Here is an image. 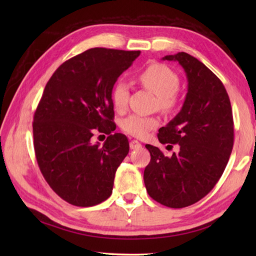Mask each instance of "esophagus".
Listing matches in <instances>:
<instances>
[{"mask_svg":"<svg viewBox=\"0 0 256 256\" xmlns=\"http://www.w3.org/2000/svg\"><path fill=\"white\" fill-rule=\"evenodd\" d=\"M130 148H131L132 150L140 148H142V144H140L138 140H132L131 142H130Z\"/></svg>","mask_w":256,"mask_h":256,"instance_id":"34e87169","label":"esophagus"}]
</instances>
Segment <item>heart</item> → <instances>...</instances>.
<instances>
[{"instance_id":"obj_1","label":"heart","mask_w":256,"mask_h":256,"mask_svg":"<svg viewBox=\"0 0 256 256\" xmlns=\"http://www.w3.org/2000/svg\"><path fill=\"white\" fill-rule=\"evenodd\" d=\"M138 82L145 89L156 96V106L164 113L175 112L180 106L178 74L164 64L154 62L138 74ZM112 102L118 111H123L128 102V86L118 80L113 86ZM160 121L155 116H143L132 114L122 120L121 128L135 138H144L152 130L158 126Z\"/></svg>"}]
</instances>
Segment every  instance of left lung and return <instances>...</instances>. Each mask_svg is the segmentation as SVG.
Listing matches in <instances>:
<instances>
[{"label":"left lung","mask_w":256,"mask_h":256,"mask_svg":"<svg viewBox=\"0 0 256 256\" xmlns=\"http://www.w3.org/2000/svg\"><path fill=\"white\" fill-rule=\"evenodd\" d=\"M162 59L182 64L188 92L180 112L157 134L162 144H178L179 152L166 156L146 144L150 162L144 182L157 202L184 208L208 194L226 170L234 140L232 108L224 84L197 58L182 52Z\"/></svg>","instance_id":"obj_1"}]
</instances>
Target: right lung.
Here are the masks:
<instances>
[{"label": "right lung", "mask_w": 256, "mask_h": 256, "mask_svg": "<svg viewBox=\"0 0 256 256\" xmlns=\"http://www.w3.org/2000/svg\"><path fill=\"white\" fill-rule=\"evenodd\" d=\"M140 52L91 48L57 68L32 122L37 164L45 180L70 204L92 206L110 197L114 176L128 155V138L116 130L112 89ZM98 129L109 134L92 144Z\"/></svg>", "instance_id": "right-lung-1"}]
</instances>
